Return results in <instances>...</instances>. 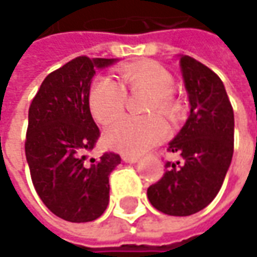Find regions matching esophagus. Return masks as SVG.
I'll return each instance as SVG.
<instances>
[{"label": "esophagus", "mask_w": 257, "mask_h": 257, "mask_svg": "<svg viewBox=\"0 0 257 257\" xmlns=\"http://www.w3.org/2000/svg\"><path fill=\"white\" fill-rule=\"evenodd\" d=\"M122 161H123V162H126V164H135V162H138V161H139V158L135 155H128V154H123V155H122Z\"/></svg>", "instance_id": "obj_1"}]
</instances>
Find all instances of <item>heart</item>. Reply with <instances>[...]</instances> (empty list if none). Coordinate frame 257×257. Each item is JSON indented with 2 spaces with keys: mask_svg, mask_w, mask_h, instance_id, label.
Here are the masks:
<instances>
[{
  "mask_svg": "<svg viewBox=\"0 0 257 257\" xmlns=\"http://www.w3.org/2000/svg\"><path fill=\"white\" fill-rule=\"evenodd\" d=\"M120 82L101 76L93 82L89 92V108L93 118L102 125H109L123 115L129 91L152 93L148 113L159 112L169 120H176L182 113L181 101L173 95L172 74L154 61L129 64L120 69ZM168 125L159 116L145 119L123 118L105 132L103 141L108 148L128 155H141L168 137Z\"/></svg>",
  "mask_w": 257,
  "mask_h": 257,
  "instance_id": "obj_1",
  "label": "heart"
}]
</instances>
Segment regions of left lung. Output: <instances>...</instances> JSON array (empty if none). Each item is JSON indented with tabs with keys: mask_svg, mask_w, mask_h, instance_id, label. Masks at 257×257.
Listing matches in <instances>:
<instances>
[{
	"mask_svg": "<svg viewBox=\"0 0 257 257\" xmlns=\"http://www.w3.org/2000/svg\"><path fill=\"white\" fill-rule=\"evenodd\" d=\"M182 76L190 115L168 151L181 162L148 188L152 206L171 216H189L206 208L222 188L233 156L234 116L220 78L195 58L182 55Z\"/></svg>",
	"mask_w": 257,
	"mask_h": 257,
	"instance_id": "8db88e82",
	"label": "left lung"
}]
</instances>
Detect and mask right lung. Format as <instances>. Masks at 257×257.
<instances>
[{
  "label": "right lung",
  "instance_id": "add662e5",
  "mask_svg": "<svg viewBox=\"0 0 257 257\" xmlns=\"http://www.w3.org/2000/svg\"><path fill=\"white\" fill-rule=\"evenodd\" d=\"M116 59L76 57L51 72L28 111L25 156L44 205L68 222H92L109 203V175L120 156L88 159L99 138L89 109L96 69Z\"/></svg>",
  "mask_w": 257,
  "mask_h": 257
}]
</instances>
